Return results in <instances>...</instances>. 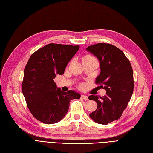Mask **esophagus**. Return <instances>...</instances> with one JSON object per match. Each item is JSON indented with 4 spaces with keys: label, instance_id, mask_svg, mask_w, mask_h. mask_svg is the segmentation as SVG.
Here are the masks:
<instances>
[{
    "label": "esophagus",
    "instance_id": "1",
    "mask_svg": "<svg viewBox=\"0 0 153 153\" xmlns=\"http://www.w3.org/2000/svg\"><path fill=\"white\" fill-rule=\"evenodd\" d=\"M80 98L82 99V100H88V96H86V95H81L80 96Z\"/></svg>",
    "mask_w": 153,
    "mask_h": 153
}]
</instances>
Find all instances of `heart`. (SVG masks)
Segmentation results:
<instances>
[{
	"label": "heart",
	"mask_w": 153,
	"mask_h": 153,
	"mask_svg": "<svg viewBox=\"0 0 153 153\" xmlns=\"http://www.w3.org/2000/svg\"><path fill=\"white\" fill-rule=\"evenodd\" d=\"M85 57H92L90 56V55H87V56H85L84 58H85Z\"/></svg>",
	"instance_id": "heart-1"
}]
</instances>
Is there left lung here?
<instances>
[{
    "label": "left lung",
    "instance_id": "1",
    "mask_svg": "<svg viewBox=\"0 0 153 153\" xmlns=\"http://www.w3.org/2000/svg\"><path fill=\"white\" fill-rule=\"evenodd\" d=\"M86 50L98 59L101 72L96 78V84L106 90L103 97L91 95L97 108L89 114L98 124H107L121 117L133 92V72L129 60L123 51L108 43L89 46Z\"/></svg>",
    "mask_w": 153,
    "mask_h": 153
}]
</instances>
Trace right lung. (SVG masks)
Returning a JSON list of instances; mask_svg holds the SVG:
<instances>
[{"label":"right lung","mask_w":153,"mask_h":153,"mask_svg":"<svg viewBox=\"0 0 153 153\" xmlns=\"http://www.w3.org/2000/svg\"><path fill=\"white\" fill-rule=\"evenodd\" d=\"M80 46L50 43L31 55L24 72L22 90L32 115L47 124L56 123L68 112L69 103L80 94L63 92L53 79L63 75L69 61Z\"/></svg>","instance_id":"right-lung-1"}]
</instances>
